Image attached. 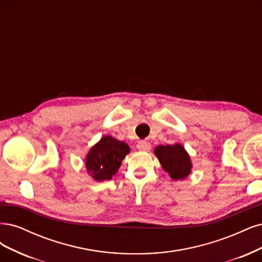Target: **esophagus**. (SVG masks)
Wrapping results in <instances>:
<instances>
[{"label": "esophagus", "mask_w": 262, "mask_h": 262, "mask_svg": "<svg viewBox=\"0 0 262 262\" xmlns=\"http://www.w3.org/2000/svg\"><path fill=\"white\" fill-rule=\"evenodd\" d=\"M137 148L140 150V151H149L151 149V145L146 141V140H140L138 143H137Z\"/></svg>", "instance_id": "1"}]
</instances>
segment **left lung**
Masks as SVG:
<instances>
[{
	"label": "left lung",
	"mask_w": 262,
	"mask_h": 262,
	"mask_svg": "<svg viewBox=\"0 0 262 262\" xmlns=\"http://www.w3.org/2000/svg\"><path fill=\"white\" fill-rule=\"evenodd\" d=\"M155 156L172 180L183 181L190 175L192 167L191 160L181 143L158 146L155 148Z\"/></svg>",
	"instance_id": "left-lung-1"
}]
</instances>
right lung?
Here are the masks:
<instances>
[{
	"label": "right lung",
	"mask_w": 262,
	"mask_h": 262,
	"mask_svg": "<svg viewBox=\"0 0 262 262\" xmlns=\"http://www.w3.org/2000/svg\"><path fill=\"white\" fill-rule=\"evenodd\" d=\"M129 151L127 143L105 135L88 151L85 159L87 173L96 182L110 181Z\"/></svg>",
	"instance_id": "add662e5"
}]
</instances>
